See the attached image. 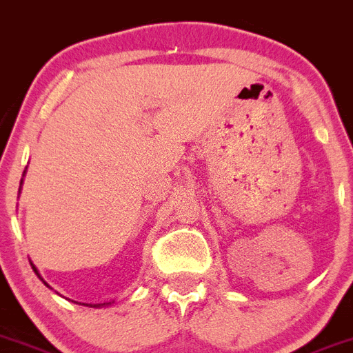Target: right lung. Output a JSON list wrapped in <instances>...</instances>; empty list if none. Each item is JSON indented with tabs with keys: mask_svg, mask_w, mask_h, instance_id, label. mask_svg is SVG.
<instances>
[{
	"mask_svg": "<svg viewBox=\"0 0 353 353\" xmlns=\"http://www.w3.org/2000/svg\"><path fill=\"white\" fill-rule=\"evenodd\" d=\"M23 173H26V171H23ZM20 187H22V180H20ZM31 267H32V270H34V274L38 275L39 279L43 281V284H45L46 288H50V286H48V283H46V281L43 279V277H41V274H39V270H38V268H36V265H34V263H31ZM112 303H114V301H109V303H97V305H92V303H90V305H86V307H93V308H102V307H109V305H112Z\"/></svg>",
	"mask_w": 353,
	"mask_h": 353,
	"instance_id": "right-lung-1",
	"label": "right lung"
}]
</instances>
